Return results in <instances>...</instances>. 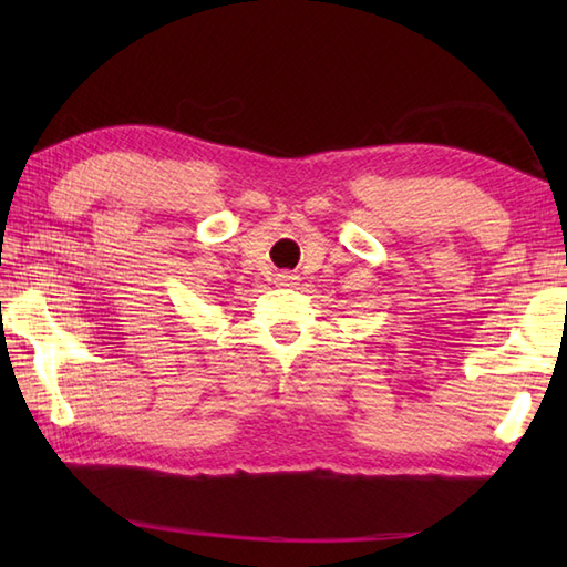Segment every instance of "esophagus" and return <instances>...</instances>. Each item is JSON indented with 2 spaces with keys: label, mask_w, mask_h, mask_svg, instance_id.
I'll return each mask as SVG.
<instances>
[{
  "label": "esophagus",
  "mask_w": 567,
  "mask_h": 567,
  "mask_svg": "<svg viewBox=\"0 0 567 567\" xmlns=\"http://www.w3.org/2000/svg\"><path fill=\"white\" fill-rule=\"evenodd\" d=\"M277 277H280V282H282V285H295V280H297V275H295V272H280Z\"/></svg>",
  "instance_id": "1"
}]
</instances>
